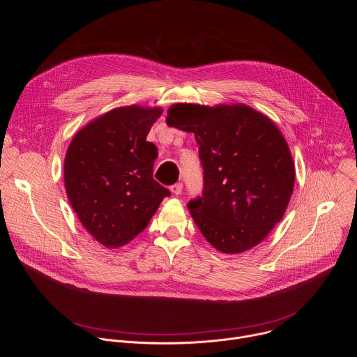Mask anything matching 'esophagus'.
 Here are the masks:
<instances>
[{
    "instance_id": "obj_1",
    "label": "esophagus",
    "mask_w": 357,
    "mask_h": 357,
    "mask_svg": "<svg viewBox=\"0 0 357 357\" xmlns=\"http://www.w3.org/2000/svg\"><path fill=\"white\" fill-rule=\"evenodd\" d=\"M182 189H183V185L179 182V183H175V185H172L171 186V192L174 193V195H176V196H179L181 193H182Z\"/></svg>"
}]
</instances>
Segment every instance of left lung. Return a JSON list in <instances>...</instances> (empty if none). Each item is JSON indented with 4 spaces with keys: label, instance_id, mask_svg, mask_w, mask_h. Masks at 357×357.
<instances>
[{
    "label": "left lung",
    "instance_id": "left-lung-1",
    "mask_svg": "<svg viewBox=\"0 0 357 357\" xmlns=\"http://www.w3.org/2000/svg\"><path fill=\"white\" fill-rule=\"evenodd\" d=\"M167 114L168 126L193 132L199 144L205 189L188 208L200 233L223 254L260 244L282 219L295 183L280 128L241 103H176Z\"/></svg>",
    "mask_w": 357,
    "mask_h": 357
}]
</instances>
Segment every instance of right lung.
Masks as SVG:
<instances>
[{"label": "right lung", "instance_id": "obj_1", "mask_svg": "<svg viewBox=\"0 0 357 357\" xmlns=\"http://www.w3.org/2000/svg\"><path fill=\"white\" fill-rule=\"evenodd\" d=\"M162 112L139 105L113 109L80 128L68 146V199L84 229L106 248L130 243L171 195L152 178L158 152L146 141Z\"/></svg>", "mask_w": 357, "mask_h": 357}]
</instances>
